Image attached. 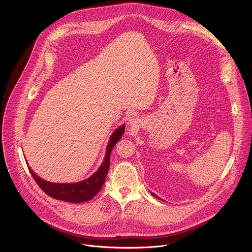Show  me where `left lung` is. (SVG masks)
Segmentation results:
<instances>
[{
  "mask_svg": "<svg viewBox=\"0 0 252 252\" xmlns=\"http://www.w3.org/2000/svg\"><path fill=\"white\" fill-rule=\"evenodd\" d=\"M152 194H153V195H154V196H156V197H158V198H159V197H158V196H157V195H156V194H155V193H153V192H152ZM159 199H160V198H159ZM161 200H162V199H161Z\"/></svg>",
  "mask_w": 252,
  "mask_h": 252,
  "instance_id": "obj_1",
  "label": "left lung"
}]
</instances>
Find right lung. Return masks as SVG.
Returning <instances> with one entry per match:
<instances>
[{
  "instance_id": "obj_1",
  "label": "right lung",
  "mask_w": 252,
  "mask_h": 252,
  "mask_svg": "<svg viewBox=\"0 0 252 252\" xmlns=\"http://www.w3.org/2000/svg\"><path fill=\"white\" fill-rule=\"evenodd\" d=\"M125 131V125L121 126L110 137V142L106 147V154L99 168L88 179L75 184H56L44 181L35 174L31 167L29 170L32 178L38 184L43 191L55 199L67 202H86L91 200L99 191L104 184L105 177L110 168V157L113 149L121 139Z\"/></svg>"
}]
</instances>
